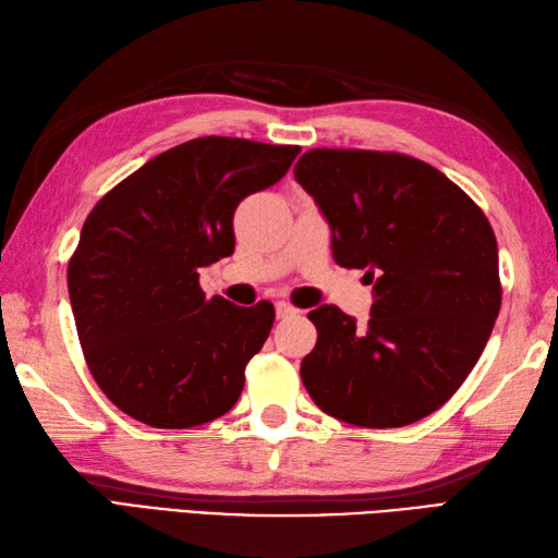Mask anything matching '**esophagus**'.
<instances>
[{
    "label": "esophagus",
    "instance_id": "obj_1",
    "mask_svg": "<svg viewBox=\"0 0 558 558\" xmlns=\"http://www.w3.org/2000/svg\"><path fill=\"white\" fill-rule=\"evenodd\" d=\"M298 314V310H294L292 304H288V302H278L276 304V316L278 318H288V316H294Z\"/></svg>",
    "mask_w": 558,
    "mask_h": 558
}]
</instances>
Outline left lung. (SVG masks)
Listing matches in <instances>:
<instances>
[{
    "label": "left lung",
    "instance_id": "1",
    "mask_svg": "<svg viewBox=\"0 0 558 558\" xmlns=\"http://www.w3.org/2000/svg\"><path fill=\"white\" fill-rule=\"evenodd\" d=\"M342 268H366L364 330L333 304L310 312L302 381L326 414L393 429L436 412L465 381L501 310L487 216L432 165L400 153L314 148L294 165Z\"/></svg>",
    "mask_w": 558,
    "mask_h": 558
}]
</instances>
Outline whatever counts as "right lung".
I'll list each match as a JSON object with an SVG mask.
<instances>
[{"label": "right lung", "mask_w": 558, "mask_h": 558, "mask_svg": "<svg viewBox=\"0 0 558 558\" xmlns=\"http://www.w3.org/2000/svg\"><path fill=\"white\" fill-rule=\"evenodd\" d=\"M300 146L204 136L148 160L83 222L66 282L102 393L156 429L206 424L240 398L276 310L206 300L198 268L234 252V208L280 182Z\"/></svg>", "instance_id": "1"}]
</instances>
